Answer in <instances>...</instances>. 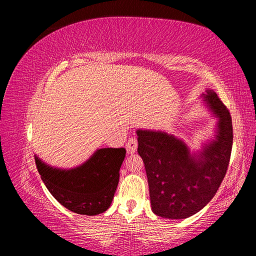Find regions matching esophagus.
Instances as JSON below:
<instances>
[{
  "label": "esophagus",
  "instance_id": "obj_1",
  "mask_svg": "<svg viewBox=\"0 0 256 256\" xmlns=\"http://www.w3.org/2000/svg\"><path fill=\"white\" fill-rule=\"evenodd\" d=\"M136 149H138V141H136V138H128V144H126L128 154H132L136 152Z\"/></svg>",
  "mask_w": 256,
  "mask_h": 256
}]
</instances>
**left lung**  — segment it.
Returning <instances> with one entry per match:
<instances>
[{"label": "left lung", "instance_id": "left-lung-1", "mask_svg": "<svg viewBox=\"0 0 256 256\" xmlns=\"http://www.w3.org/2000/svg\"><path fill=\"white\" fill-rule=\"evenodd\" d=\"M203 105L216 118L214 138L190 151L164 131L136 130L138 152L148 177L151 209L167 219H185L203 209L226 175L232 146V116L214 90L202 94Z\"/></svg>", "mask_w": 256, "mask_h": 256}]
</instances>
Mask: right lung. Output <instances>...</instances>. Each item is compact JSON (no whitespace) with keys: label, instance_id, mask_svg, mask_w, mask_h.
Here are the masks:
<instances>
[{"label":"right lung","instance_id":"obj_1","mask_svg":"<svg viewBox=\"0 0 256 256\" xmlns=\"http://www.w3.org/2000/svg\"><path fill=\"white\" fill-rule=\"evenodd\" d=\"M124 148L97 149L80 166L63 170L34 154L42 180L60 204L78 214L96 216L110 206L120 180Z\"/></svg>","mask_w":256,"mask_h":256}]
</instances>
